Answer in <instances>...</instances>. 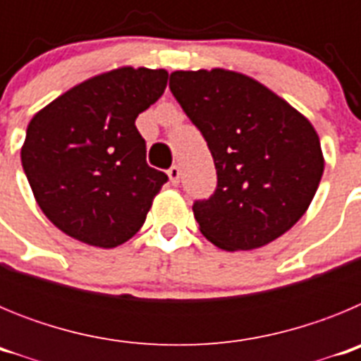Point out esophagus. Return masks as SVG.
Wrapping results in <instances>:
<instances>
[{"label": "esophagus", "mask_w": 361, "mask_h": 361, "mask_svg": "<svg viewBox=\"0 0 361 361\" xmlns=\"http://www.w3.org/2000/svg\"><path fill=\"white\" fill-rule=\"evenodd\" d=\"M168 177H170V183L173 186H177L180 183V168L178 166H171L170 170H168Z\"/></svg>", "instance_id": "34e87169"}]
</instances>
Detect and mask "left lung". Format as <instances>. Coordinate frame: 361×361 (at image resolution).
I'll use <instances>...</instances> for the list:
<instances>
[{
    "instance_id": "obj_1",
    "label": "left lung",
    "mask_w": 361,
    "mask_h": 361,
    "mask_svg": "<svg viewBox=\"0 0 361 361\" xmlns=\"http://www.w3.org/2000/svg\"><path fill=\"white\" fill-rule=\"evenodd\" d=\"M170 90L215 162V193L193 204L204 237L220 250L247 251L291 229L324 173L320 139L307 117L233 70H177Z\"/></svg>"
}]
</instances>
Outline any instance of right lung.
Masks as SVG:
<instances>
[{"mask_svg":"<svg viewBox=\"0 0 361 361\" xmlns=\"http://www.w3.org/2000/svg\"><path fill=\"white\" fill-rule=\"evenodd\" d=\"M164 68L121 66L32 117L21 164L41 212L68 237L117 247L145 224L168 175L149 168L137 116L164 94Z\"/></svg>","mask_w":361,"mask_h":361,"instance_id":"right-lung-1","label":"right lung"}]
</instances>
